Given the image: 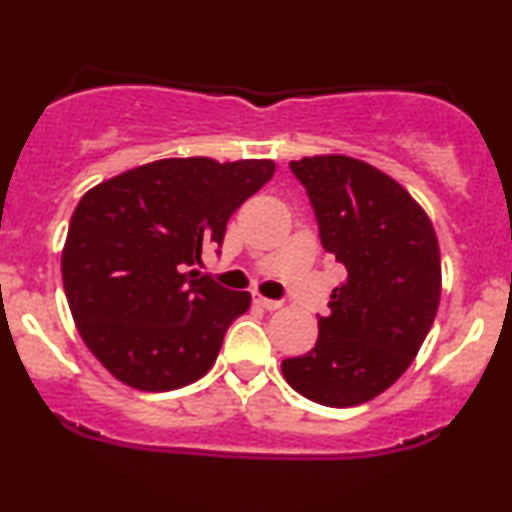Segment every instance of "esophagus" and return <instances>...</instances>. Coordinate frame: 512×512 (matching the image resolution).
Returning a JSON list of instances; mask_svg holds the SVG:
<instances>
[{"mask_svg":"<svg viewBox=\"0 0 512 512\" xmlns=\"http://www.w3.org/2000/svg\"><path fill=\"white\" fill-rule=\"evenodd\" d=\"M255 303L262 305L264 310H276V308H281V301H274V298H264V296H255Z\"/></svg>","mask_w":512,"mask_h":512,"instance_id":"1","label":"esophagus"}]
</instances>
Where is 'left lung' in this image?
<instances>
[{"label": "left lung", "instance_id": "8db88e82", "mask_svg": "<svg viewBox=\"0 0 512 512\" xmlns=\"http://www.w3.org/2000/svg\"><path fill=\"white\" fill-rule=\"evenodd\" d=\"M308 192L322 248L344 264L308 354L281 363L286 383L325 407L385 392L419 354L440 303V250L421 204L390 175L330 154L291 161Z\"/></svg>", "mask_w": 512, "mask_h": 512}]
</instances>
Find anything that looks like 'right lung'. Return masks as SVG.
I'll return each mask as SVG.
<instances>
[{
	"mask_svg": "<svg viewBox=\"0 0 512 512\" xmlns=\"http://www.w3.org/2000/svg\"><path fill=\"white\" fill-rule=\"evenodd\" d=\"M274 161L161 158L91 187L76 204L62 281L81 339L120 383L168 392L214 366L248 291L199 276L202 250L272 180Z\"/></svg>",
	"mask_w": 512,
	"mask_h": 512,
	"instance_id": "obj_1",
	"label": "right lung"
}]
</instances>
